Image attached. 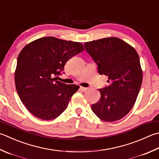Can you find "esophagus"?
Instances as JSON below:
<instances>
[{
  "label": "esophagus",
  "mask_w": 159,
  "mask_h": 159,
  "mask_svg": "<svg viewBox=\"0 0 159 159\" xmlns=\"http://www.w3.org/2000/svg\"><path fill=\"white\" fill-rule=\"evenodd\" d=\"M80 89H81V91H83V92H85L88 89V88H84V87H80Z\"/></svg>",
  "instance_id": "34e87169"
}]
</instances>
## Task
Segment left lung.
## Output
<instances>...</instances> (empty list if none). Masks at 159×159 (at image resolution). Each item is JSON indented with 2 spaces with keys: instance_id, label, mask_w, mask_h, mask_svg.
Wrapping results in <instances>:
<instances>
[{
  "instance_id": "1",
  "label": "left lung",
  "mask_w": 159,
  "mask_h": 159,
  "mask_svg": "<svg viewBox=\"0 0 159 159\" xmlns=\"http://www.w3.org/2000/svg\"><path fill=\"white\" fill-rule=\"evenodd\" d=\"M98 66V73L108 76L110 85L99 89L100 101L92 105L99 119L113 122L129 113L141 88L143 74L138 53L131 45L116 37L84 43Z\"/></svg>"
}]
</instances>
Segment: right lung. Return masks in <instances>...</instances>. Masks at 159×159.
<instances>
[{"mask_svg":"<svg viewBox=\"0 0 159 159\" xmlns=\"http://www.w3.org/2000/svg\"><path fill=\"white\" fill-rule=\"evenodd\" d=\"M83 49L81 43L52 36L34 40L22 49L15 71L16 88L22 102L34 116L52 120L66 110L79 86L52 78L61 75L65 63Z\"/></svg>","mask_w":159,"mask_h":159,"instance_id":"obj_1","label":"right lung"}]
</instances>
